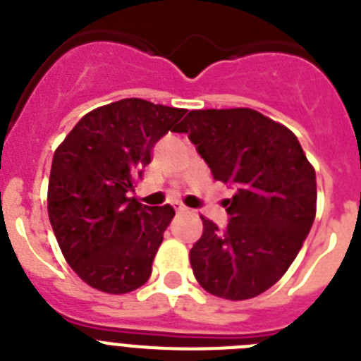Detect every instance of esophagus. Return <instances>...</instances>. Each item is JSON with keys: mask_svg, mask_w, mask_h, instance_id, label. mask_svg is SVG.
<instances>
[{"mask_svg": "<svg viewBox=\"0 0 361 361\" xmlns=\"http://www.w3.org/2000/svg\"><path fill=\"white\" fill-rule=\"evenodd\" d=\"M175 212H177L178 215H183V213H188L190 209H188L186 206H183V204H178V206H175Z\"/></svg>", "mask_w": 361, "mask_h": 361, "instance_id": "esophagus-1", "label": "esophagus"}]
</instances>
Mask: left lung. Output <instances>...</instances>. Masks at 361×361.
Instances as JSON below:
<instances>
[{"instance_id":"obj_1","label":"left lung","mask_w":361,"mask_h":361,"mask_svg":"<svg viewBox=\"0 0 361 361\" xmlns=\"http://www.w3.org/2000/svg\"><path fill=\"white\" fill-rule=\"evenodd\" d=\"M188 133L215 180L235 186L228 228L202 219L190 251L197 282L226 300L267 291L289 269L317 215V173L289 128L251 108L191 110Z\"/></svg>"}]
</instances>
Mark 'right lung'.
<instances>
[{
    "instance_id": "add662e5",
    "label": "right lung",
    "mask_w": 361,
    "mask_h": 361,
    "mask_svg": "<svg viewBox=\"0 0 361 361\" xmlns=\"http://www.w3.org/2000/svg\"><path fill=\"white\" fill-rule=\"evenodd\" d=\"M186 110L121 99L88 111L57 146L49 180V219L61 253L90 288L110 295L148 282L153 258L175 215L149 208L130 190L152 149Z\"/></svg>"
}]
</instances>
